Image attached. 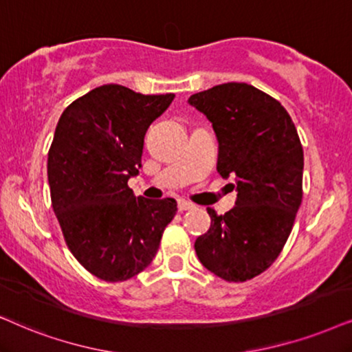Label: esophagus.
<instances>
[{
	"label": "esophagus",
	"instance_id": "esophagus-1",
	"mask_svg": "<svg viewBox=\"0 0 352 352\" xmlns=\"http://www.w3.org/2000/svg\"><path fill=\"white\" fill-rule=\"evenodd\" d=\"M195 204L186 201V199H179V209L180 211H188V209H193Z\"/></svg>",
	"mask_w": 352,
	"mask_h": 352
}]
</instances>
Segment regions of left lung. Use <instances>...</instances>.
I'll return each mask as SVG.
<instances>
[{"label": "left lung", "mask_w": 352, "mask_h": 352, "mask_svg": "<svg viewBox=\"0 0 352 352\" xmlns=\"http://www.w3.org/2000/svg\"><path fill=\"white\" fill-rule=\"evenodd\" d=\"M188 104L212 123L219 143L217 172L232 177L235 206L208 208L211 228L195 250L204 268L243 283L271 266L291 234L302 201L304 151L286 109L245 82L219 84Z\"/></svg>", "instance_id": "8db88e82"}]
</instances>
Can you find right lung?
Wrapping results in <instances>:
<instances>
[{
    "mask_svg": "<svg viewBox=\"0 0 352 352\" xmlns=\"http://www.w3.org/2000/svg\"><path fill=\"white\" fill-rule=\"evenodd\" d=\"M173 97L105 84L58 120L47 164L52 206L71 253L104 281H126L149 266L177 212L173 198L135 197L128 186L149 124Z\"/></svg>",
    "mask_w": 352,
    "mask_h": 352,
    "instance_id": "1",
    "label": "right lung"
}]
</instances>
